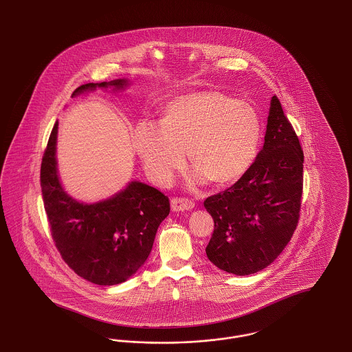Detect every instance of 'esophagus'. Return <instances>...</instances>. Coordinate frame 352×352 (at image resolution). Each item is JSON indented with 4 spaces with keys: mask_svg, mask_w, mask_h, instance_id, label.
Wrapping results in <instances>:
<instances>
[{
    "mask_svg": "<svg viewBox=\"0 0 352 352\" xmlns=\"http://www.w3.org/2000/svg\"><path fill=\"white\" fill-rule=\"evenodd\" d=\"M194 201L186 198H174L171 199V210L174 212H179V211H188L194 208Z\"/></svg>",
    "mask_w": 352,
    "mask_h": 352,
    "instance_id": "esophagus-1",
    "label": "esophagus"
}]
</instances>
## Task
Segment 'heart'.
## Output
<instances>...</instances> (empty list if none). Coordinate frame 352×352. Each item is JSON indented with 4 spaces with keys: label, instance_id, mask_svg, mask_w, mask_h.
Wrapping results in <instances>:
<instances>
[{
    "label": "heart",
    "instance_id": "heart-1",
    "mask_svg": "<svg viewBox=\"0 0 352 352\" xmlns=\"http://www.w3.org/2000/svg\"><path fill=\"white\" fill-rule=\"evenodd\" d=\"M263 138L261 118L248 101L219 91H199L170 101L161 124L140 122L134 149L153 181L166 184L184 168L186 149L197 168L192 179L232 184L254 162Z\"/></svg>",
    "mask_w": 352,
    "mask_h": 352
}]
</instances>
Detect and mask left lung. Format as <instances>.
I'll list each match as a JSON object with an SVG mask.
<instances>
[{
  "instance_id": "1",
  "label": "left lung",
  "mask_w": 352,
  "mask_h": 352,
  "mask_svg": "<svg viewBox=\"0 0 352 352\" xmlns=\"http://www.w3.org/2000/svg\"><path fill=\"white\" fill-rule=\"evenodd\" d=\"M264 140L250 170L204 201L215 223L207 257L236 276L270 265L290 241L300 218L303 151L277 96L270 100Z\"/></svg>"
}]
</instances>
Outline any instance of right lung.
Returning a JSON list of instances; mask_svg holds the SVG:
<instances>
[{
    "label": "right lung",
    "mask_w": 352,
    "mask_h": 352,
    "mask_svg": "<svg viewBox=\"0 0 352 352\" xmlns=\"http://www.w3.org/2000/svg\"><path fill=\"white\" fill-rule=\"evenodd\" d=\"M128 85V79L83 84L72 98L96 88L118 92ZM56 140L58 121L41 166L42 197L55 245L68 267L84 280L104 286L121 284L151 254L157 230L170 212L168 198L149 184L132 181L107 199L76 201L59 179Z\"/></svg>",
    "instance_id": "right-lung-1"
}]
</instances>
